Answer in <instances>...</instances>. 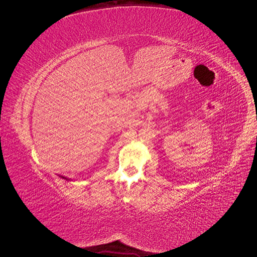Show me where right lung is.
I'll list each match as a JSON object with an SVG mask.
<instances>
[{
  "instance_id": "1",
  "label": "right lung",
  "mask_w": 257,
  "mask_h": 257,
  "mask_svg": "<svg viewBox=\"0 0 257 257\" xmlns=\"http://www.w3.org/2000/svg\"><path fill=\"white\" fill-rule=\"evenodd\" d=\"M62 177V176H61ZM62 178H63V179H66V180H69V179L68 178H65V177H62Z\"/></svg>"
}]
</instances>
